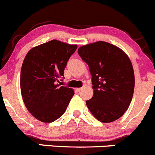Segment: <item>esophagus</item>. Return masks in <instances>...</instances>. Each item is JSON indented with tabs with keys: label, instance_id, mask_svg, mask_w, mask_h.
I'll return each instance as SVG.
<instances>
[{
	"label": "esophagus",
	"instance_id": "esophagus-1",
	"mask_svg": "<svg viewBox=\"0 0 155 155\" xmlns=\"http://www.w3.org/2000/svg\"><path fill=\"white\" fill-rule=\"evenodd\" d=\"M77 91H78V92H80V91H81L82 90H83V87H80V88H77Z\"/></svg>",
	"mask_w": 155,
	"mask_h": 155
}]
</instances>
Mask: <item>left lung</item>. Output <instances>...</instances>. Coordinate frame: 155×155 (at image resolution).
<instances>
[{
    "instance_id": "obj_1",
    "label": "left lung",
    "mask_w": 155,
    "mask_h": 155,
    "mask_svg": "<svg viewBox=\"0 0 155 155\" xmlns=\"http://www.w3.org/2000/svg\"><path fill=\"white\" fill-rule=\"evenodd\" d=\"M78 52L92 76L94 96L86 101L91 113L102 123L119 119L130 105L135 87L133 68L127 54L103 41L83 45Z\"/></svg>"
}]
</instances>
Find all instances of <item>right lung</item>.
Instances as JSON below:
<instances>
[{
  "mask_svg": "<svg viewBox=\"0 0 155 155\" xmlns=\"http://www.w3.org/2000/svg\"><path fill=\"white\" fill-rule=\"evenodd\" d=\"M77 48L53 39L26 54L20 72V90L25 106L38 120L51 123L65 112L74 92L58 83Z\"/></svg>",
  "mask_w": 155,
  "mask_h": 155,
  "instance_id": "1",
  "label": "right lung"
}]
</instances>
